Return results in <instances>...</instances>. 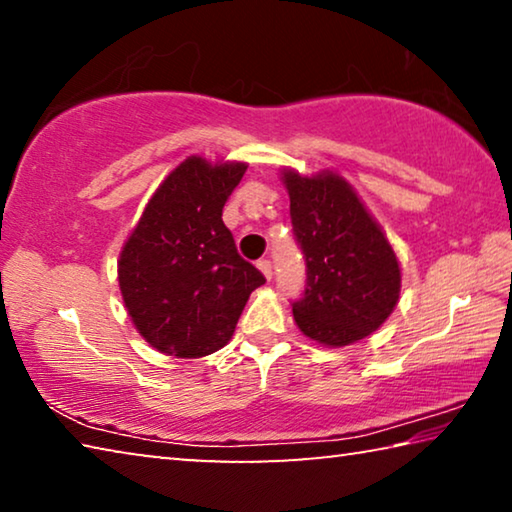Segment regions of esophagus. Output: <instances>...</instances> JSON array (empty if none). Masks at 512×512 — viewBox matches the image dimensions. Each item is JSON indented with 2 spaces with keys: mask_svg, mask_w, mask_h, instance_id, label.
<instances>
[{
  "mask_svg": "<svg viewBox=\"0 0 512 512\" xmlns=\"http://www.w3.org/2000/svg\"><path fill=\"white\" fill-rule=\"evenodd\" d=\"M257 268L264 273L266 280H271V277H273V264H271V259H259Z\"/></svg>",
  "mask_w": 512,
  "mask_h": 512,
  "instance_id": "34e87169",
  "label": "esophagus"
}]
</instances>
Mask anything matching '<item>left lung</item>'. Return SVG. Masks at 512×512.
I'll use <instances>...</instances> for the list:
<instances>
[{"label": "left lung", "mask_w": 512, "mask_h": 512, "mask_svg": "<svg viewBox=\"0 0 512 512\" xmlns=\"http://www.w3.org/2000/svg\"><path fill=\"white\" fill-rule=\"evenodd\" d=\"M291 198L293 235L305 255L307 282L293 302L300 332L341 348L391 316L400 298V264L354 189L332 171L282 173Z\"/></svg>", "instance_id": "obj_1"}]
</instances>
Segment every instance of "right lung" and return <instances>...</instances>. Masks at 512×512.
Listing matches in <instances>:
<instances>
[{
  "instance_id": "obj_1",
  "label": "right lung",
  "mask_w": 512,
  "mask_h": 512,
  "mask_svg": "<svg viewBox=\"0 0 512 512\" xmlns=\"http://www.w3.org/2000/svg\"><path fill=\"white\" fill-rule=\"evenodd\" d=\"M244 173V162H180L121 248V298L155 350L196 359L223 348L248 296L266 282L221 219Z\"/></svg>"
}]
</instances>
